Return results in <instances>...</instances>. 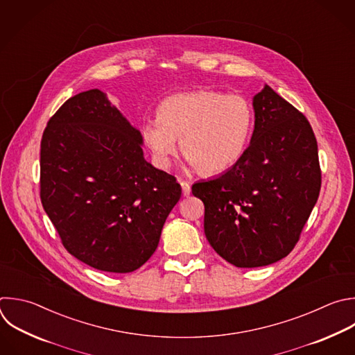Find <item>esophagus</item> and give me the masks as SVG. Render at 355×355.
<instances>
[{
    "label": "esophagus",
    "instance_id": "esophagus-1",
    "mask_svg": "<svg viewBox=\"0 0 355 355\" xmlns=\"http://www.w3.org/2000/svg\"><path fill=\"white\" fill-rule=\"evenodd\" d=\"M181 188H182L184 196H189V195H191V185H189V182L181 181Z\"/></svg>",
    "mask_w": 355,
    "mask_h": 355
}]
</instances>
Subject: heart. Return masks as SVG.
<instances>
[{
    "label": "heart",
    "instance_id": "1",
    "mask_svg": "<svg viewBox=\"0 0 355 355\" xmlns=\"http://www.w3.org/2000/svg\"><path fill=\"white\" fill-rule=\"evenodd\" d=\"M252 130L254 108L248 98L200 89L163 98L156 107V120L142 124L141 138L157 167H170L180 141L191 167L216 175L240 162Z\"/></svg>",
    "mask_w": 355,
    "mask_h": 355
}]
</instances>
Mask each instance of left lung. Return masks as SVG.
<instances>
[{"label": "left lung", "mask_w": 355, "mask_h": 355, "mask_svg": "<svg viewBox=\"0 0 355 355\" xmlns=\"http://www.w3.org/2000/svg\"><path fill=\"white\" fill-rule=\"evenodd\" d=\"M255 130L228 171L192 185L205 205V235L237 268L287 257L318 200L322 174L306 116L270 86L254 97Z\"/></svg>", "instance_id": "8db88e82"}]
</instances>
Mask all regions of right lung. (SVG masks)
Returning <instances> with one entry per match:
<instances>
[{"instance_id":"obj_1","label":"right lung","mask_w":355,"mask_h":355,"mask_svg":"<svg viewBox=\"0 0 355 355\" xmlns=\"http://www.w3.org/2000/svg\"><path fill=\"white\" fill-rule=\"evenodd\" d=\"M141 132L98 90L68 98L40 145V199L64 248L103 272L130 273L156 251L181 198L144 157Z\"/></svg>"}]
</instances>
